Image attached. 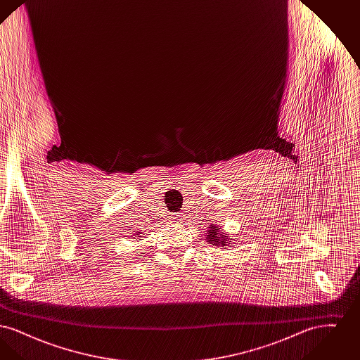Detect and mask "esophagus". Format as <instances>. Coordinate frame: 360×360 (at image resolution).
<instances>
[{
  "label": "esophagus",
  "instance_id": "1",
  "mask_svg": "<svg viewBox=\"0 0 360 360\" xmlns=\"http://www.w3.org/2000/svg\"><path fill=\"white\" fill-rule=\"evenodd\" d=\"M181 217H182V216H176L175 220H176V221H181Z\"/></svg>",
  "mask_w": 360,
  "mask_h": 360
}]
</instances>
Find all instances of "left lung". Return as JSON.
<instances>
[{"label": "left lung", "instance_id": "1", "mask_svg": "<svg viewBox=\"0 0 360 360\" xmlns=\"http://www.w3.org/2000/svg\"><path fill=\"white\" fill-rule=\"evenodd\" d=\"M205 240L209 244H213L216 247H226L229 245L231 240L229 236H226L221 231L220 226H216V225H210L209 229L206 231Z\"/></svg>", "mask_w": 360, "mask_h": 360}]
</instances>
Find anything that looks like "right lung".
Segmentation results:
<instances>
[{"label": "right lung", "instance_id": "add662e5", "mask_svg": "<svg viewBox=\"0 0 360 360\" xmlns=\"http://www.w3.org/2000/svg\"><path fill=\"white\" fill-rule=\"evenodd\" d=\"M136 235H140V232H137ZM137 238H141V236H136V238H135V239H137Z\"/></svg>", "mask_w": 360, "mask_h": 360}]
</instances>
